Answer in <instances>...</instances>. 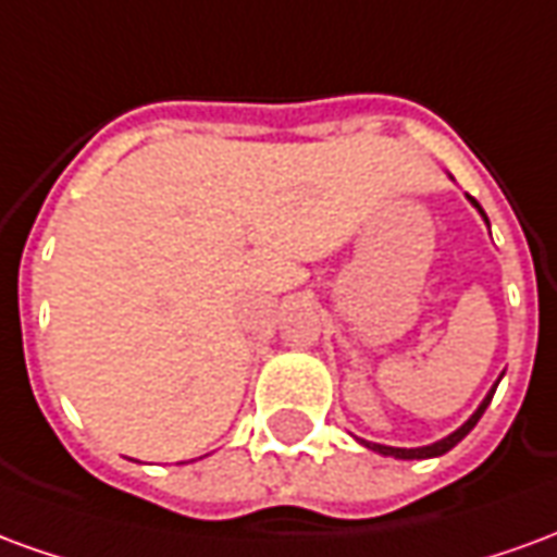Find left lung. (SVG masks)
<instances>
[{
	"mask_svg": "<svg viewBox=\"0 0 557 557\" xmlns=\"http://www.w3.org/2000/svg\"><path fill=\"white\" fill-rule=\"evenodd\" d=\"M471 202H474L480 214H483V208H480V202H478V199H474V196H471ZM483 218H486V214H483ZM495 387H498V385H495ZM495 387H492V391H490V397L480 403V409L474 411V414H471V418H468L466 423H462V426H459V430L454 432V435H447V438L430 444V447H411V450H409V447H385V444H373V442H363V444H367L370 450H379V454H385V456H397V459H430V456L447 454V450L462 442L468 432L474 430V423H478V420L483 418V411H486V406H490V399H492V394H495Z\"/></svg>",
	"mask_w": 557,
	"mask_h": 557,
	"instance_id": "obj_1",
	"label": "left lung"
}]
</instances>
